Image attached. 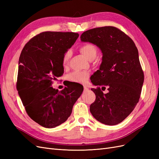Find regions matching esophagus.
I'll use <instances>...</instances> for the list:
<instances>
[{"instance_id":"34e87169","label":"esophagus","mask_w":159,"mask_h":159,"mask_svg":"<svg viewBox=\"0 0 159 159\" xmlns=\"http://www.w3.org/2000/svg\"><path fill=\"white\" fill-rule=\"evenodd\" d=\"M84 91H87L88 89V88L87 86H84Z\"/></svg>"}]
</instances>
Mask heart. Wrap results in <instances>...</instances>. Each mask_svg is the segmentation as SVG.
Instances as JSON below:
<instances>
[{
  "mask_svg": "<svg viewBox=\"0 0 159 159\" xmlns=\"http://www.w3.org/2000/svg\"><path fill=\"white\" fill-rule=\"evenodd\" d=\"M80 51L89 60L94 59L97 54V48L91 43H86L80 47ZM71 54V50H68L64 54L62 63L64 66L68 64ZM89 73L87 71H75L68 75V80L71 82L85 84L87 82Z\"/></svg>",
  "mask_w": 159,
  "mask_h": 159,
  "instance_id": "b5f03b06",
  "label": "heart"
}]
</instances>
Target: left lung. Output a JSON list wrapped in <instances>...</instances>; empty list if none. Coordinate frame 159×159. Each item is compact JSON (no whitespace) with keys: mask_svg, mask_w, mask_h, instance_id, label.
Here are the masks:
<instances>
[{"mask_svg":"<svg viewBox=\"0 0 159 159\" xmlns=\"http://www.w3.org/2000/svg\"><path fill=\"white\" fill-rule=\"evenodd\" d=\"M81 42L97 46L102 52L99 70L91 77L95 94L89 110L95 119L107 125L122 122L135 107L140 98L144 74L134 42L113 26L95 28L84 32ZM109 91L103 94L101 89Z\"/></svg>","mask_w":159,"mask_h":159,"instance_id":"1","label":"left lung"}]
</instances>
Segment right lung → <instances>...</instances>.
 I'll return each mask as SVG.
<instances>
[{
  "instance_id": "obj_1",
  "label": "right lung",
  "mask_w": 159,
  "mask_h": 159,
  "mask_svg": "<svg viewBox=\"0 0 159 159\" xmlns=\"http://www.w3.org/2000/svg\"><path fill=\"white\" fill-rule=\"evenodd\" d=\"M78 37L75 32H42L26 43L19 57V96L28 116L44 127L64 123L83 92L78 83L61 91L51 87L53 81L63 75L64 54Z\"/></svg>"
}]
</instances>
